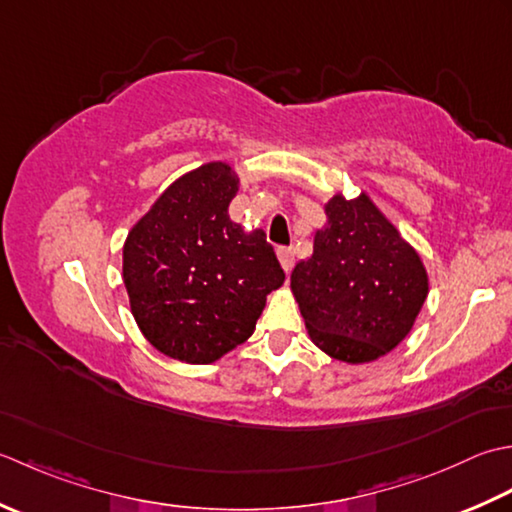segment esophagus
Wrapping results in <instances>:
<instances>
[{"label": "esophagus", "mask_w": 512, "mask_h": 512, "mask_svg": "<svg viewBox=\"0 0 512 512\" xmlns=\"http://www.w3.org/2000/svg\"><path fill=\"white\" fill-rule=\"evenodd\" d=\"M276 254H278L280 265L285 269V274H289L291 267H294V252H291V247H278Z\"/></svg>", "instance_id": "34e87169"}]
</instances>
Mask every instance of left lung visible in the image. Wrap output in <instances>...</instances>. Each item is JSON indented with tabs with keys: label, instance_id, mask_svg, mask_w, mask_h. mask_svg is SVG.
Instances as JSON below:
<instances>
[{
	"label": "left lung",
	"instance_id": "8db88e82",
	"mask_svg": "<svg viewBox=\"0 0 512 512\" xmlns=\"http://www.w3.org/2000/svg\"><path fill=\"white\" fill-rule=\"evenodd\" d=\"M314 254L291 271V289L311 340L342 362H369L406 338L429 294V278L367 194L333 196Z\"/></svg>",
	"mask_w": 512,
	"mask_h": 512
}]
</instances>
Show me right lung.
I'll return each mask as SVG.
<instances>
[{"label": "right lung", "mask_w": 512, "mask_h": 512, "mask_svg": "<svg viewBox=\"0 0 512 512\" xmlns=\"http://www.w3.org/2000/svg\"><path fill=\"white\" fill-rule=\"evenodd\" d=\"M236 190L229 165L207 163L174 181L125 241L134 320L174 360L207 364L245 342L265 296L285 283L265 232L229 221Z\"/></svg>", "instance_id": "1"}]
</instances>
